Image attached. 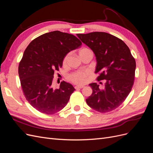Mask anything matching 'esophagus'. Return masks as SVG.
<instances>
[{
  "instance_id": "esophagus-1",
  "label": "esophagus",
  "mask_w": 153,
  "mask_h": 153,
  "mask_svg": "<svg viewBox=\"0 0 153 153\" xmlns=\"http://www.w3.org/2000/svg\"><path fill=\"white\" fill-rule=\"evenodd\" d=\"M84 86H83V85H76L75 87V89H82V88H84Z\"/></svg>"
}]
</instances>
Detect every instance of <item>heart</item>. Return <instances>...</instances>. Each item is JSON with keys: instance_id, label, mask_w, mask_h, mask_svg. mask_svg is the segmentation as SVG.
<instances>
[{"instance_id": "b5f03b06", "label": "heart", "mask_w": 153, "mask_h": 153, "mask_svg": "<svg viewBox=\"0 0 153 153\" xmlns=\"http://www.w3.org/2000/svg\"><path fill=\"white\" fill-rule=\"evenodd\" d=\"M89 49L87 48H82L79 50V54L81 55L82 53L88 51ZM69 54H67L63 59V64H66L68 58ZM91 72L89 70H80L73 72L69 75V80L76 84H85L87 81V77L89 76Z\"/></svg>"}]
</instances>
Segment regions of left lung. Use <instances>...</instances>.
<instances>
[{
	"instance_id": "left-lung-1",
	"label": "left lung",
	"mask_w": 153,
	"mask_h": 153,
	"mask_svg": "<svg viewBox=\"0 0 153 153\" xmlns=\"http://www.w3.org/2000/svg\"><path fill=\"white\" fill-rule=\"evenodd\" d=\"M95 54L97 80H105V89L92 83V94L86 100L90 107L101 113L108 112L121 105L131 91L135 78V60L123 40L103 32L77 34Z\"/></svg>"
}]
</instances>
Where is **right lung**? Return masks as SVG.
<instances>
[{
    "label": "right lung",
    "instance_id": "obj_1",
    "mask_svg": "<svg viewBox=\"0 0 153 153\" xmlns=\"http://www.w3.org/2000/svg\"><path fill=\"white\" fill-rule=\"evenodd\" d=\"M81 45L74 35L55 30L32 40L24 51L18 66L20 84L26 100L39 112L53 114L67 105L75 89L64 81L54 89V72L62 66L66 54Z\"/></svg>",
    "mask_w": 153,
    "mask_h": 153
}]
</instances>
